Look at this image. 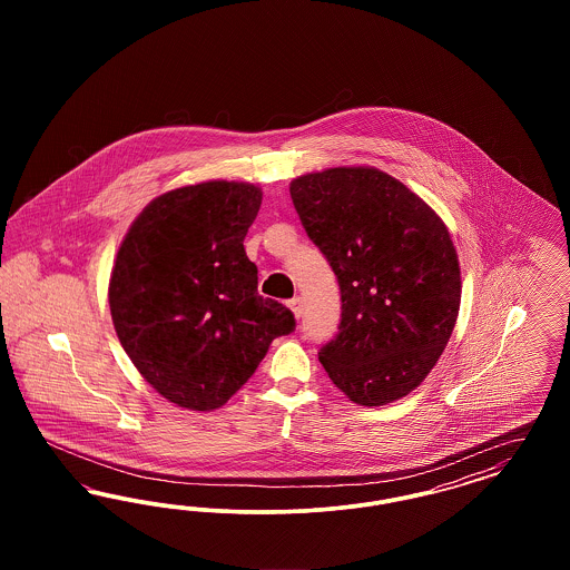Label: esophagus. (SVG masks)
Masks as SVG:
<instances>
[{"instance_id":"1","label":"esophagus","mask_w":570,"mask_h":570,"mask_svg":"<svg viewBox=\"0 0 570 570\" xmlns=\"http://www.w3.org/2000/svg\"><path fill=\"white\" fill-rule=\"evenodd\" d=\"M288 307H291V312L295 314V318H301V314H303V303H301V298H291V301H288Z\"/></svg>"}]
</instances>
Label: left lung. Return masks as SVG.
<instances>
[{"label": "left lung", "instance_id": "obj_1", "mask_svg": "<svg viewBox=\"0 0 570 570\" xmlns=\"http://www.w3.org/2000/svg\"><path fill=\"white\" fill-rule=\"evenodd\" d=\"M291 198L342 293L340 331L318 353L328 379L358 406L404 397L432 372L460 314V261L444 222L372 166L301 175Z\"/></svg>", "mask_w": 570, "mask_h": 570}]
</instances>
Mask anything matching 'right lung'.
Instances as JSON below:
<instances>
[{"label": "right lung", "mask_w": 570, "mask_h": 570, "mask_svg": "<svg viewBox=\"0 0 570 570\" xmlns=\"http://www.w3.org/2000/svg\"><path fill=\"white\" fill-rule=\"evenodd\" d=\"M263 191L205 181L166 191L136 217L110 273L112 325L140 376L188 410L224 406L295 328L288 307L258 295L245 254Z\"/></svg>", "instance_id": "right-lung-1"}]
</instances>
